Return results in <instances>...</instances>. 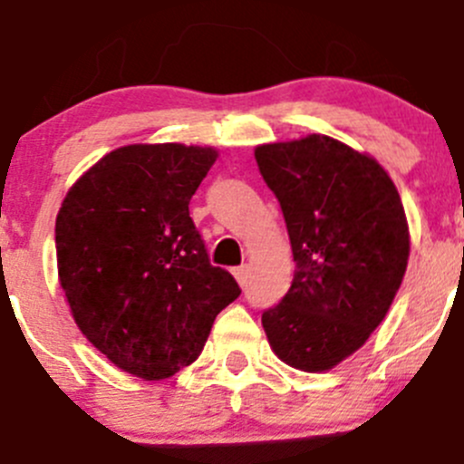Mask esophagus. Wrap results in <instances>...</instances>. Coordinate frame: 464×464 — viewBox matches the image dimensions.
I'll use <instances>...</instances> for the list:
<instances>
[{"instance_id":"34e87169","label":"esophagus","mask_w":464,"mask_h":464,"mask_svg":"<svg viewBox=\"0 0 464 464\" xmlns=\"http://www.w3.org/2000/svg\"><path fill=\"white\" fill-rule=\"evenodd\" d=\"M233 274H236L237 283H240V285L245 287V285H246V274H249V269H246V265H240V267H236V269H233Z\"/></svg>"}]
</instances>
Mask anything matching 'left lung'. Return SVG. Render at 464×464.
I'll return each instance as SVG.
<instances>
[{"label": "left lung", "mask_w": 464, "mask_h": 464, "mask_svg": "<svg viewBox=\"0 0 464 464\" xmlns=\"http://www.w3.org/2000/svg\"><path fill=\"white\" fill-rule=\"evenodd\" d=\"M256 163L296 263L287 295L263 313L269 346L296 370H331L365 344L401 285V197L374 159L319 133L256 147Z\"/></svg>", "instance_id": "1"}]
</instances>
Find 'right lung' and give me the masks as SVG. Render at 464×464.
<instances>
[{
    "label": "right lung",
    "mask_w": 464,
    "mask_h": 464,
    "mask_svg": "<svg viewBox=\"0 0 464 464\" xmlns=\"http://www.w3.org/2000/svg\"><path fill=\"white\" fill-rule=\"evenodd\" d=\"M210 147L129 145L94 163L56 218L61 287L76 326L115 367L160 381L197 361L240 296L190 218Z\"/></svg>",
    "instance_id": "obj_1"
}]
</instances>
